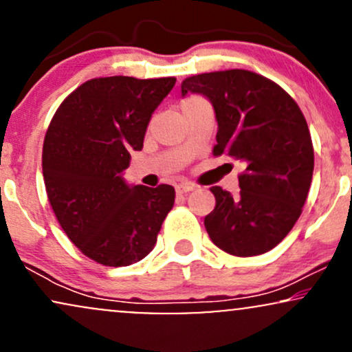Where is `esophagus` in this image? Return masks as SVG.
Instances as JSON below:
<instances>
[{"label":"esophagus","mask_w":352,"mask_h":352,"mask_svg":"<svg viewBox=\"0 0 352 352\" xmlns=\"http://www.w3.org/2000/svg\"><path fill=\"white\" fill-rule=\"evenodd\" d=\"M177 193H187V192H192V190H195V185L190 184V182H182L175 187Z\"/></svg>","instance_id":"1"}]
</instances>
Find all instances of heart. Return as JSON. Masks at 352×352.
<instances>
[{
    "label": "heart",
    "instance_id": "obj_1",
    "mask_svg": "<svg viewBox=\"0 0 352 352\" xmlns=\"http://www.w3.org/2000/svg\"><path fill=\"white\" fill-rule=\"evenodd\" d=\"M199 102H204V99L199 98V96H190V98L182 100L180 109H185V107H190V106H195V104H199Z\"/></svg>",
    "mask_w": 352,
    "mask_h": 352
}]
</instances>
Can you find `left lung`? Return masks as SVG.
Masks as SVG:
<instances>
[{
    "mask_svg": "<svg viewBox=\"0 0 352 352\" xmlns=\"http://www.w3.org/2000/svg\"><path fill=\"white\" fill-rule=\"evenodd\" d=\"M212 100L218 132L213 155L240 160V193L212 187L217 205L205 228L233 256L273 250L292 232L308 199L314 168L311 134L300 106L272 79L246 69L190 76L182 94Z\"/></svg>",
    "mask_w": 352,
    "mask_h": 352,
    "instance_id": "obj_1",
    "label": "left lung"
}]
</instances>
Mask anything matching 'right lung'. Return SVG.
<instances>
[{
  "label": "right lung",
  "mask_w": 352,
  "mask_h": 352,
  "mask_svg": "<svg viewBox=\"0 0 352 352\" xmlns=\"http://www.w3.org/2000/svg\"><path fill=\"white\" fill-rule=\"evenodd\" d=\"M175 80L96 78L52 116L43 145L47 199L67 238L96 263L129 266L147 256L173 207L172 185L129 187L122 172Z\"/></svg>",
  "instance_id": "right-lung-1"
}]
</instances>
